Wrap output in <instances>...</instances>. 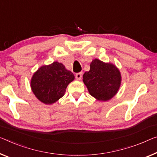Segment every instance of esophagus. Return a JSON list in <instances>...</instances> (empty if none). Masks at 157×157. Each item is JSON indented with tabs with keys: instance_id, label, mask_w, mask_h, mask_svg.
Instances as JSON below:
<instances>
[{
	"instance_id": "obj_1",
	"label": "esophagus",
	"mask_w": 157,
	"mask_h": 157,
	"mask_svg": "<svg viewBox=\"0 0 157 157\" xmlns=\"http://www.w3.org/2000/svg\"><path fill=\"white\" fill-rule=\"evenodd\" d=\"M75 76H76V78L77 79V80H81V77H82V74H81V72H79V73L76 74Z\"/></svg>"
}]
</instances>
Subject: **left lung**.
Returning a JSON list of instances; mask_svg holds the SVG:
<instances>
[{"label":"left lung","mask_w":157,"mask_h":157,"mask_svg":"<svg viewBox=\"0 0 157 157\" xmlns=\"http://www.w3.org/2000/svg\"><path fill=\"white\" fill-rule=\"evenodd\" d=\"M90 68L83 76L89 93L98 100H110L120 87L121 78L119 70L114 65L104 63L98 59L93 60Z\"/></svg>","instance_id":"8db88e82"}]
</instances>
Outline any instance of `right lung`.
Here are the masks:
<instances>
[{"mask_svg": "<svg viewBox=\"0 0 157 157\" xmlns=\"http://www.w3.org/2000/svg\"><path fill=\"white\" fill-rule=\"evenodd\" d=\"M74 79L72 72L62 63L55 62L38 69L31 78V87L38 100L50 105L64 95L67 86Z\"/></svg>", "mask_w": 157, "mask_h": 157, "instance_id": "obj_1", "label": "right lung"}]
</instances>
